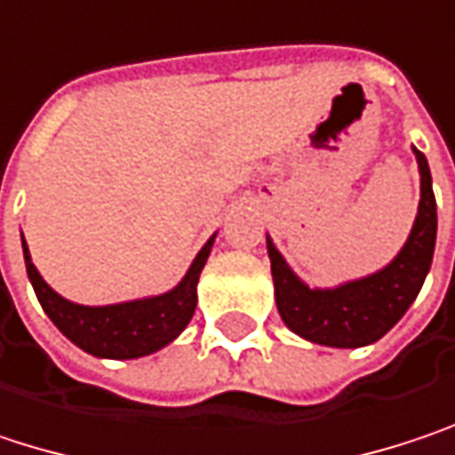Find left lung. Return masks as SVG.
I'll list each match as a JSON object with an SVG mask.
<instances>
[{"mask_svg": "<svg viewBox=\"0 0 455 455\" xmlns=\"http://www.w3.org/2000/svg\"><path fill=\"white\" fill-rule=\"evenodd\" d=\"M417 162L422 175V201L417 222L401 254L377 275L346 283L332 291H312L291 272L272 241H267L277 312L296 335L332 348L370 346L414 304L432 264L437 233L432 175L422 151H417Z\"/></svg>", "mask_w": 455, "mask_h": 455, "instance_id": "left-lung-1", "label": "left lung"}]
</instances>
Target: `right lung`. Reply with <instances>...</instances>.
Here are the masks:
<instances>
[{
	"mask_svg": "<svg viewBox=\"0 0 455 455\" xmlns=\"http://www.w3.org/2000/svg\"><path fill=\"white\" fill-rule=\"evenodd\" d=\"M212 241L194 259L188 275L178 288H172L164 296L115 304V307H81L57 296L33 267L26 241H23V254H26V269L33 291L44 312L49 314V319L60 327L62 335H68L78 348L93 356L139 359L175 340L191 322L196 312V283L206 264V256L212 251Z\"/></svg>",
	"mask_w": 455,
	"mask_h": 455,
	"instance_id": "right-lung-1",
	"label": "right lung"
}]
</instances>
